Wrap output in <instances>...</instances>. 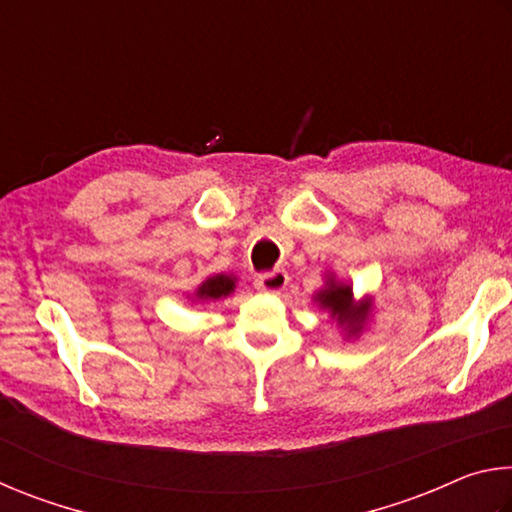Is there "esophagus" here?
Returning a JSON list of instances; mask_svg holds the SVG:
<instances>
[{
	"label": "esophagus",
	"instance_id": "esophagus-1",
	"mask_svg": "<svg viewBox=\"0 0 512 512\" xmlns=\"http://www.w3.org/2000/svg\"><path fill=\"white\" fill-rule=\"evenodd\" d=\"M287 284H289V275L284 271L264 273L255 280V287L259 291H264V293H280V291L287 289Z\"/></svg>",
	"mask_w": 512,
	"mask_h": 512
}]
</instances>
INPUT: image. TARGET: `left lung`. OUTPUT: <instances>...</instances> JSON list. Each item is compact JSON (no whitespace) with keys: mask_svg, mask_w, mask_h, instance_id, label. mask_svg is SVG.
<instances>
[{"mask_svg":"<svg viewBox=\"0 0 512 512\" xmlns=\"http://www.w3.org/2000/svg\"><path fill=\"white\" fill-rule=\"evenodd\" d=\"M325 284L314 293V305L327 311L329 318L334 320L336 327L341 329L345 339H359L366 329L368 320L372 318V307H375V298L366 296L357 302L352 291V284L336 280V273L327 271Z\"/></svg>","mask_w":512,"mask_h":512,"instance_id":"left-lung-1","label":"left lung"}]
</instances>
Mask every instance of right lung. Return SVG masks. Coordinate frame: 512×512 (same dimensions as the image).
<instances>
[{"label": "right lung", "mask_w": 512, "mask_h": 512, "mask_svg": "<svg viewBox=\"0 0 512 512\" xmlns=\"http://www.w3.org/2000/svg\"><path fill=\"white\" fill-rule=\"evenodd\" d=\"M235 289H237V275L216 273V275H207L205 280L194 289V293H187V298L192 302H216L221 298H228Z\"/></svg>", "instance_id": "right-lung-1"}]
</instances>
